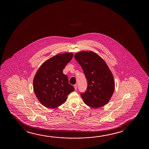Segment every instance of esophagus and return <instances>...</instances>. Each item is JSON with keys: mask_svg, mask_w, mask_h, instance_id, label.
Returning a JSON list of instances; mask_svg holds the SVG:
<instances>
[{"mask_svg": "<svg viewBox=\"0 0 149 149\" xmlns=\"http://www.w3.org/2000/svg\"><path fill=\"white\" fill-rule=\"evenodd\" d=\"M74 87L75 88V90H77V84H74Z\"/></svg>", "mask_w": 149, "mask_h": 149, "instance_id": "esophagus-1", "label": "esophagus"}]
</instances>
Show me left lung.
Masks as SVG:
<instances>
[{
    "mask_svg": "<svg viewBox=\"0 0 149 149\" xmlns=\"http://www.w3.org/2000/svg\"><path fill=\"white\" fill-rule=\"evenodd\" d=\"M74 57L82 68L88 82L86 91L80 93L84 102L95 108L107 104L114 90L113 77L107 64L92 51L78 52Z\"/></svg>",
    "mask_w": 149,
    "mask_h": 149,
    "instance_id": "8db88e82",
    "label": "left lung"
}]
</instances>
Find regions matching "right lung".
Segmentation results:
<instances>
[{"label": "right lung", "instance_id": "add662e5", "mask_svg": "<svg viewBox=\"0 0 149 149\" xmlns=\"http://www.w3.org/2000/svg\"><path fill=\"white\" fill-rule=\"evenodd\" d=\"M72 53L55 55L42 65L35 75L33 86L35 94L41 104L47 108L61 105L74 88L69 83L63 71L71 61Z\"/></svg>", "mask_w": 149, "mask_h": 149}]
</instances>
